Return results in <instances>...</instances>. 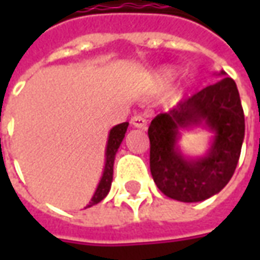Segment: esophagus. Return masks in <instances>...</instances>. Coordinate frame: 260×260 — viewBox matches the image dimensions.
Masks as SVG:
<instances>
[{
  "mask_svg": "<svg viewBox=\"0 0 260 260\" xmlns=\"http://www.w3.org/2000/svg\"><path fill=\"white\" fill-rule=\"evenodd\" d=\"M131 125L134 128H139V129H146L147 119L143 117V115H135L131 118Z\"/></svg>",
  "mask_w": 260,
  "mask_h": 260,
  "instance_id": "esophagus-1",
  "label": "esophagus"
}]
</instances>
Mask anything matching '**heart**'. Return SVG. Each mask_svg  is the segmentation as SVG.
<instances>
[{
	"mask_svg": "<svg viewBox=\"0 0 260 260\" xmlns=\"http://www.w3.org/2000/svg\"><path fill=\"white\" fill-rule=\"evenodd\" d=\"M177 75V71L171 67H164V68H160L156 72V79L160 82V83H169L170 80L174 79V76Z\"/></svg>",
	"mask_w": 260,
	"mask_h": 260,
	"instance_id": "b5f03b06",
	"label": "heart"
}]
</instances>
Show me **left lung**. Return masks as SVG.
<instances>
[{
	"mask_svg": "<svg viewBox=\"0 0 260 260\" xmlns=\"http://www.w3.org/2000/svg\"><path fill=\"white\" fill-rule=\"evenodd\" d=\"M221 79L158 114L149 126L150 171L164 195L202 202L216 195L234 174L245 136V119L235 82ZM202 127L212 134L205 155L189 156L179 146L182 130Z\"/></svg>",
	"mask_w": 260,
	"mask_h": 260,
	"instance_id": "obj_1",
	"label": "left lung"
}]
</instances>
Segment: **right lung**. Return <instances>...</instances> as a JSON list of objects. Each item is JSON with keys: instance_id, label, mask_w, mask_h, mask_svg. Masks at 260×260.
Here are the masks:
<instances>
[{"instance_id": "obj_1", "label": "right lung", "mask_w": 260, "mask_h": 260, "mask_svg": "<svg viewBox=\"0 0 260 260\" xmlns=\"http://www.w3.org/2000/svg\"><path fill=\"white\" fill-rule=\"evenodd\" d=\"M128 122H122L113 126L110 132H108L107 145H106V161H104V169H103L102 178L97 184V188L93 196H91L90 202L86 205L85 209L97 205L99 202H102L107 193L110 192L111 188V182H113V173H114V160H115V154L118 152L121 143L124 141L125 132L128 129Z\"/></svg>"}]
</instances>
